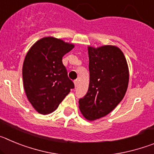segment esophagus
<instances>
[{"label": "esophagus", "instance_id": "34e87169", "mask_svg": "<svg viewBox=\"0 0 154 154\" xmlns=\"http://www.w3.org/2000/svg\"><path fill=\"white\" fill-rule=\"evenodd\" d=\"M74 85H75V87H77V85H79V81L77 79L75 80L74 81Z\"/></svg>", "mask_w": 154, "mask_h": 154}]
</instances>
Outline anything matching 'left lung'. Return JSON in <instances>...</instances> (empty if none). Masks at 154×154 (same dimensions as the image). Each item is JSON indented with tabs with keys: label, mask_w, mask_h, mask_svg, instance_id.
<instances>
[{
	"label": "left lung",
	"mask_w": 154,
	"mask_h": 154,
	"mask_svg": "<svg viewBox=\"0 0 154 154\" xmlns=\"http://www.w3.org/2000/svg\"><path fill=\"white\" fill-rule=\"evenodd\" d=\"M89 86L79 99L84 117L94 121L108 115L122 101L129 83V68L123 52L115 45L88 46Z\"/></svg>",
	"instance_id": "obj_1"
}]
</instances>
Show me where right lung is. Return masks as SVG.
<instances>
[{"mask_svg":"<svg viewBox=\"0 0 154 154\" xmlns=\"http://www.w3.org/2000/svg\"><path fill=\"white\" fill-rule=\"evenodd\" d=\"M74 47L72 43L48 36L28 50L23 63V84L28 101L38 113L54 112L74 88L62 64V57Z\"/></svg>","mask_w":154,"mask_h":154,"instance_id":"1","label":"right lung"}]
</instances>
